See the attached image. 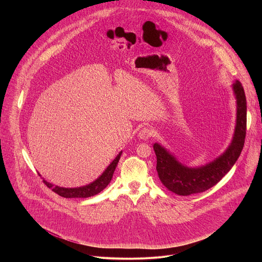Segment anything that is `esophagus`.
<instances>
[{
	"label": "esophagus",
	"mask_w": 262,
	"mask_h": 262,
	"mask_svg": "<svg viewBox=\"0 0 262 262\" xmlns=\"http://www.w3.org/2000/svg\"><path fill=\"white\" fill-rule=\"evenodd\" d=\"M154 135V129L151 127H144L139 132L138 137L141 140H148L151 136Z\"/></svg>",
	"instance_id": "obj_1"
}]
</instances>
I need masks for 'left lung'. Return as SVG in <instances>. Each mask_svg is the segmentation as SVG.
<instances>
[{"label":"left lung","mask_w":262,"mask_h":262,"mask_svg":"<svg viewBox=\"0 0 262 262\" xmlns=\"http://www.w3.org/2000/svg\"><path fill=\"white\" fill-rule=\"evenodd\" d=\"M232 90L236 99L235 129L230 145L215 160L201 167H188L181 164L161 144H154L157 171L162 183L169 191L179 196L205 192L215 185L236 163L246 138L247 100L244 88L238 81L232 85Z\"/></svg>","instance_id":"1"}]
</instances>
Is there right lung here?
Listing matches in <instances>:
<instances>
[{
	"mask_svg": "<svg viewBox=\"0 0 262 262\" xmlns=\"http://www.w3.org/2000/svg\"><path fill=\"white\" fill-rule=\"evenodd\" d=\"M121 155H122V151H120L117 155V157L113 160V162H112L106 167V169L103 171V173L97 179H95L93 182H91L89 184H86L84 186H80V188H62V186L54 185L53 183L48 182L45 178H42V179H43L45 184H47L48 188L52 189L55 193H57L61 197H64V198H88V197H92V196L97 195L98 193H100L105 188V186L110 183V181L112 180V177H113L114 171L117 167V164L120 160Z\"/></svg>",
	"mask_w": 262,
	"mask_h": 262,
	"instance_id": "1",
	"label": "right lung"
}]
</instances>
